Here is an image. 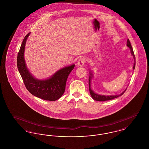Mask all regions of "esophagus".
<instances>
[{"label": "esophagus", "mask_w": 149, "mask_h": 149, "mask_svg": "<svg viewBox=\"0 0 149 149\" xmlns=\"http://www.w3.org/2000/svg\"><path fill=\"white\" fill-rule=\"evenodd\" d=\"M85 61H86V58H84V57H81V58H80L78 60V66H84Z\"/></svg>", "instance_id": "1"}]
</instances>
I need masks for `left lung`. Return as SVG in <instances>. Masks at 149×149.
<instances>
[{"label": "left lung", "instance_id": "obj_1", "mask_svg": "<svg viewBox=\"0 0 149 149\" xmlns=\"http://www.w3.org/2000/svg\"><path fill=\"white\" fill-rule=\"evenodd\" d=\"M127 46H128L130 51H131V53L132 54V55L134 57V60H135V62H134V66H133V69H135V64H136V61H135V55H134V51H133V49H132V47L131 45V43L130 42V40L127 39ZM91 74V76H89V92H90V94L92 97V98L93 99H94L95 100H97V101H101V102H103V101H106V100H112V99H114V98H116L118 97H120V95H122L125 92V91H126L127 89H126L122 93H120V94L119 95H100V94H98L95 93L93 91V90H92L91 88V80H92V78L93 77V74L92 73L90 74Z\"/></svg>", "mask_w": 149, "mask_h": 149}]
</instances>
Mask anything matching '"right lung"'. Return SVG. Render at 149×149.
<instances>
[{
	"mask_svg": "<svg viewBox=\"0 0 149 149\" xmlns=\"http://www.w3.org/2000/svg\"><path fill=\"white\" fill-rule=\"evenodd\" d=\"M29 33L24 37L17 56V67L27 89L32 95L45 100L55 101L59 99L65 91L66 80L75 67L72 64L56 72L51 78L39 80L34 78L26 66L24 52Z\"/></svg>",
	"mask_w": 149,
	"mask_h": 149,
	"instance_id": "1",
	"label": "right lung"
}]
</instances>
